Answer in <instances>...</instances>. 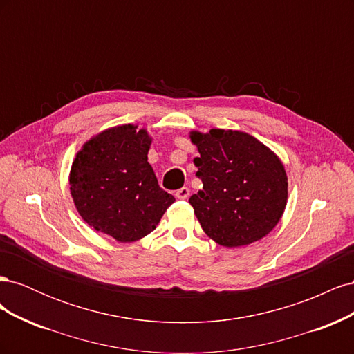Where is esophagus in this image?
I'll return each mask as SVG.
<instances>
[{"instance_id":"esophagus-1","label":"esophagus","mask_w":354,"mask_h":354,"mask_svg":"<svg viewBox=\"0 0 354 354\" xmlns=\"http://www.w3.org/2000/svg\"><path fill=\"white\" fill-rule=\"evenodd\" d=\"M189 195H190V190H189V187H181V189H178V190L176 192V196H177L178 199H181V201L187 199V198H189Z\"/></svg>"}]
</instances>
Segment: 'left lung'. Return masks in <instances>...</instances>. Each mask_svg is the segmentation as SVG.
Here are the masks:
<instances>
[{
    "label": "left lung",
    "instance_id": "1",
    "mask_svg": "<svg viewBox=\"0 0 354 354\" xmlns=\"http://www.w3.org/2000/svg\"><path fill=\"white\" fill-rule=\"evenodd\" d=\"M198 147L202 190L189 202L207 236L226 248L267 236L288 202L285 165L270 147L248 133L212 128L190 131Z\"/></svg>",
    "mask_w": 354,
    "mask_h": 354
}]
</instances>
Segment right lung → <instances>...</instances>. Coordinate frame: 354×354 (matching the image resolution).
<instances>
[{"instance_id": "obj_1", "label": "right lung", "mask_w": 354, "mask_h": 354, "mask_svg": "<svg viewBox=\"0 0 354 354\" xmlns=\"http://www.w3.org/2000/svg\"><path fill=\"white\" fill-rule=\"evenodd\" d=\"M151 145L146 128L125 124L93 136L75 155L71 195L91 229L122 243L140 241L156 229L176 198L159 187L147 162Z\"/></svg>"}]
</instances>
